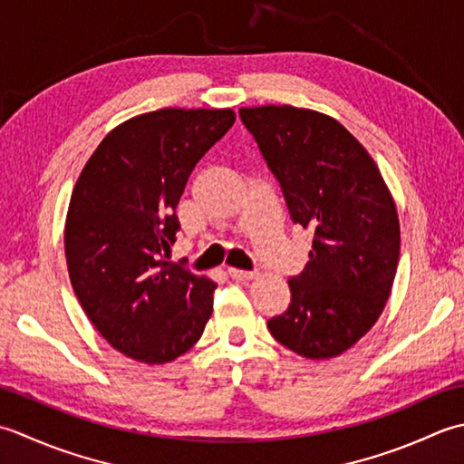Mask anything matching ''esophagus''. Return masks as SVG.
<instances>
[{"label":"esophagus","instance_id":"34e87169","mask_svg":"<svg viewBox=\"0 0 464 464\" xmlns=\"http://www.w3.org/2000/svg\"><path fill=\"white\" fill-rule=\"evenodd\" d=\"M228 274H230V278H234V280H240V282L256 278V272H250V270H240V268H228Z\"/></svg>","mask_w":464,"mask_h":464}]
</instances>
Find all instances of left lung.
Segmentation results:
<instances>
[{
  "label": "left lung",
  "instance_id": "1",
  "mask_svg": "<svg viewBox=\"0 0 464 464\" xmlns=\"http://www.w3.org/2000/svg\"><path fill=\"white\" fill-rule=\"evenodd\" d=\"M240 118L292 222L314 232L304 270L288 280L290 304L268 330L300 356L334 358L374 326L391 296L401 254L394 200L364 146L326 113L260 106Z\"/></svg>",
  "mask_w": 464,
  "mask_h": 464
}]
</instances>
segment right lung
<instances>
[{
  "label": "right lung",
  "mask_w": 464,
  "mask_h": 464,
  "mask_svg": "<svg viewBox=\"0 0 464 464\" xmlns=\"http://www.w3.org/2000/svg\"><path fill=\"white\" fill-rule=\"evenodd\" d=\"M234 120L230 108L141 113L102 140L73 186L63 234L73 292L138 362L188 353L212 314L216 282L168 258L188 178Z\"/></svg>",
  "instance_id": "add662e5"
}]
</instances>
